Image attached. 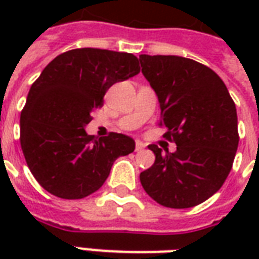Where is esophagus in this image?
Returning <instances> with one entry per match:
<instances>
[{
	"instance_id": "34e87169",
	"label": "esophagus",
	"mask_w": 259,
	"mask_h": 259,
	"mask_svg": "<svg viewBox=\"0 0 259 259\" xmlns=\"http://www.w3.org/2000/svg\"><path fill=\"white\" fill-rule=\"evenodd\" d=\"M146 148V144L143 141H136V151H141Z\"/></svg>"
}]
</instances>
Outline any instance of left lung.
<instances>
[{
    "label": "left lung",
    "instance_id": "1",
    "mask_svg": "<svg viewBox=\"0 0 259 259\" xmlns=\"http://www.w3.org/2000/svg\"><path fill=\"white\" fill-rule=\"evenodd\" d=\"M141 73L155 91L161 126L176 143L165 152L148 148L155 162L140 174L143 189L168 208H191L215 194L228 178L239 146L237 112L212 69L178 55L139 57Z\"/></svg>",
    "mask_w": 259,
    "mask_h": 259
}]
</instances>
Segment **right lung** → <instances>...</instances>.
Masks as SVG:
<instances>
[{"mask_svg":"<svg viewBox=\"0 0 259 259\" xmlns=\"http://www.w3.org/2000/svg\"><path fill=\"white\" fill-rule=\"evenodd\" d=\"M140 72L133 54L70 50L54 58L31 84L20 113V146L33 176L48 193L79 200L97 191L115 159L135 151L129 136L85 133L107 90Z\"/></svg>","mask_w":259,"mask_h":259,"instance_id":"add662e5","label":"right lung"}]
</instances>
